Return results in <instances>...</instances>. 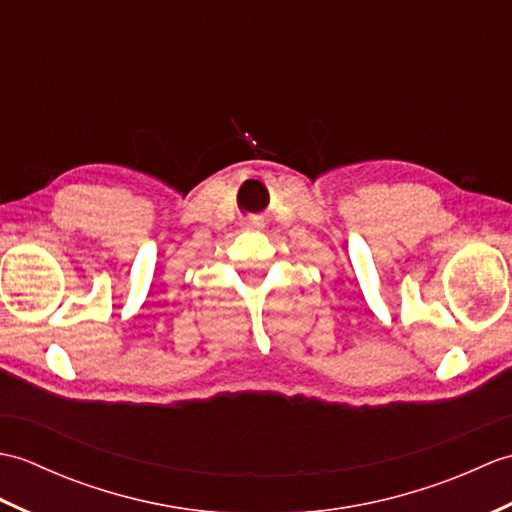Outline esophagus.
<instances>
[{
	"instance_id": "esophagus-1",
	"label": "esophagus",
	"mask_w": 512,
	"mask_h": 512,
	"mask_svg": "<svg viewBox=\"0 0 512 512\" xmlns=\"http://www.w3.org/2000/svg\"><path fill=\"white\" fill-rule=\"evenodd\" d=\"M253 226H259V222H253Z\"/></svg>"
}]
</instances>
